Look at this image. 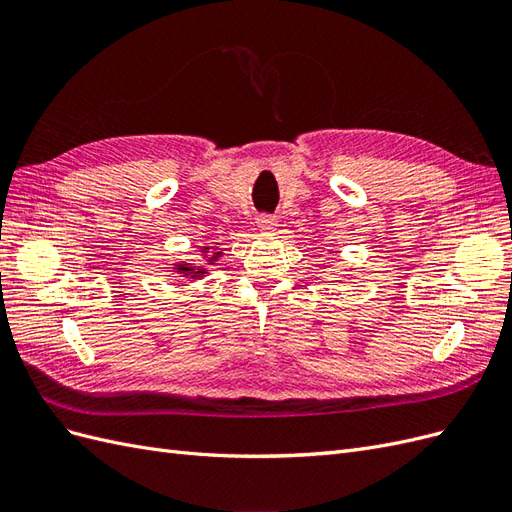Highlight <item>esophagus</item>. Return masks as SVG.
Segmentation results:
<instances>
[{
	"label": "esophagus",
	"instance_id": "34e87169",
	"mask_svg": "<svg viewBox=\"0 0 512 512\" xmlns=\"http://www.w3.org/2000/svg\"><path fill=\"white\" fill-rule=\"evenodd\" d=\"M256 226H258V230L260 232H271L275 226H277V220L273 218V215H258V220H256Z\"/></svg>",
	"mask_w": 512,
	"mask_h": 512
}]
</instances>
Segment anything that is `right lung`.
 I'll return each instance as SVG.
<instances>
[{"instance_id": "obj_1", "label": "right lung", "mask_w": 512, "mask_h": 512, "mask_svg": "<svg viewBox=\"0 0 512 512\" xmlns=\"http://www.w3.org/2000/svg\"><path fill=\"white\" fill-rule=\"evenodd\" d=\"M211 250H213V254H211V258L207 260L209 265H213V262L222 256V250H218V247H211V245L200 247V252H203V254H207V252H211ZM173 269H175L181 277H190V280H200V277H203V275L207 273V269H205L203 265L196 267V265H192V262H177V265H175Z\"/></svg>"}]
</instances>
